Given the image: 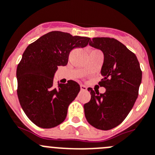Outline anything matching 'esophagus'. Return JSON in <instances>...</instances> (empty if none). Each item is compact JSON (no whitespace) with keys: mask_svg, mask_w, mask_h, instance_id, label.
I'll list each match as a JSON object with an SVG mask.
<instances>
[{"mask_svg":"<svg viewBox=\"0 0 155 155\" xmlns=\"http://www.w3.org/2000/svg\"><path fill=\"white\" fill-rule=\"evenodd\" d=\"M87 87L85 86V85H83V84H81V91H87Z\"/></svg>","mask_w":155,"mask_h":155,"instance_id":"obj_1","label":"esophagus"}]
</instances>
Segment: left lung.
Segmentation results:
<instances>
[{
    "label": "left lung",
    "mask_w": 155,
    "mask_h": 155,
    "mask_svg": "<svg viewBox=\"0 0 155 155\" xmlns=\"http://www.w3.org/2000/svg\"><path fill=\"white\" fill-rule=\"evenodd\" d=\"M89 45L104 54L98 84L105 87L100 94L88 87L91 98L84 105L85 117L91 125L100 130H110L121 123L137 98L142 78L136 55L117 40L94 38Z\"/></svg>",
    "instance_id": "1"
}]
</instances>
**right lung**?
Listing matches in <instances>:
<instances>
[{
    "instance_id": "1",
    "label": "right lung",
    "mask_w": 155,
    "mask_h": 155,
    "mask_svg": "<svg viewBox=\"0 0 155 155\" xmlns=\"http://www.w3.org/2000/svg\"><path fill=\"white\" fill-rule=\"evenodd\" d=\"M90 38L51 31L28 46L17 68L18 97L28 118L42 128L61 124L68 106L80 91L74 81L54 85L58 66H65L71 51L84 48Z\"/></svg>"
}]
</instances>
